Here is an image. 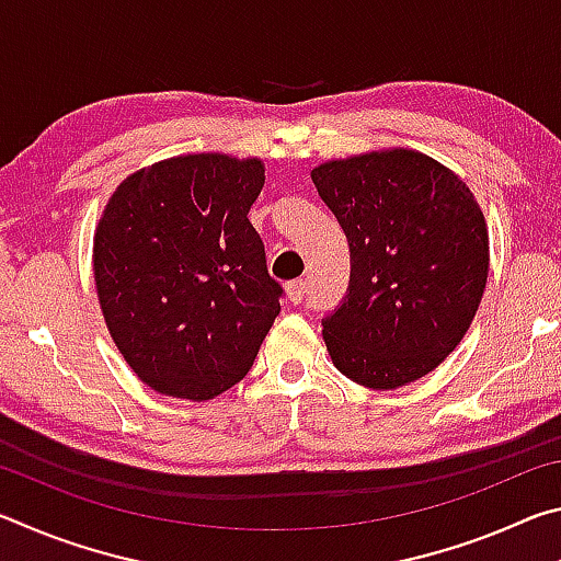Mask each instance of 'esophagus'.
<instances>
[{"instance_id":"1","label":"esophagus","mask_w":561,"mask_h":561,"mask_svg":"<svg viewBox=\"0 0 561 561\" xmlns=\"http://www.w3.org/2000/svg\"><path fill=\"white\" fill-rule=\"evenodd\" d=\"M307 289H309L307 279H294V282H289V284H287V297H289V301H291V304H301L304 297H307Z\"/></svg>"}]
</instances>
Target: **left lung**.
<instances>
[{
    "mask_svg": "<svg viewBox=\"0 0 561 561\" xmlns=\"http://www.w3.org/2000/svg\"><path fill=\"white\" fill-rule=\"evenodd\" d=\"M311 180L354 260L346 299L324 319L331 360L374 391L417 381L478 314L490 272L482 207L460 175L411 148L327 160Z\"/></svg>",
    "mask_w": 561,
    "mask_h": 561,
    "instance_id": "8db88e82",
    "label": "left lung"
}]
</instances>
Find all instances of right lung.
<instances>
[{
	"instance_id": "add662e5",
	"label": "right lung",
	"mask_w": 561,
	"mask_h": 561,
	"mask_svg": "<svg viewBox=\"0 0 561 561\" xmlns=\"http://www.w3.org/2000/svg\"><path fill=\"white\" fill-rule=\"evenodd\" d=\"M260 158L187 153L130 173L93 232V282L113 344L140 381L185 401L240 383L282 287L247 220Z\"/></svg>"
}]
</instances>
